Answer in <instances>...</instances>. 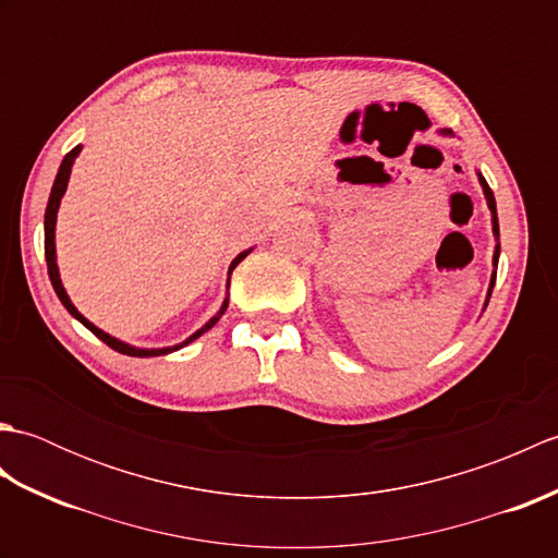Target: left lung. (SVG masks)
Returning a JSON list of instances; mask_svg holds the SVG:
<instances>
[{
  "label": "left lung",
  "mask_w": 558,
  "mask_h": 558,
  "mask_svg": "<svg viewBox=\"0 0 558 558\" xmlns=\"http://www.w3.org/2000/svg\"><path fill=\"white\" fill-rule=\"evenodd\" d=\"M441 134H453L450 132V129H441ZM477 177H480V184H482V192H484V198H487V206H489V210H492V230H494V236L496 240H499V218H496V201H494V192L489 189V184H487V180H484V177L477 172ZM499 254H501V246L496 244V248H494V272H492V280H489V292H487V302H484V306L489 304V298H492V290H494V282H496V266H499Z\"/></svg>",
  "instance_id": "8db88e82"
}]
</instances>
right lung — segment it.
<instances>
[{
  "mask_svg": "<svg viewBox=\"0 0 558 558\" xmlns=\"http://www.w3.org/2000/svg\"><path fill=\"white\" fill-rule=\"evenodd\" d=\"M81 153V146H76V148H71L66 156H64V160H62V165H59V172H57V177H54V184H52V192H50V201H47V208H45V260H47V272H50V280H52V288H54V292H57V298H59V302H62L64 306H66V312L76 318V322H81L83 326H86L93 336H98L105 345H110L112 350H117V352H122V354H129V357H160V354H168V352H174V350H180V348H184V345H189V342H194L198 336H204L206 330H210L213 326H216L218 322H220V316L225 314V310H228V298H225V302H222V306H220V312L210 318V322L206 324V326H201L194 336H189L184 342H180V345H172V348H156V350H146V348H134V345H129V342H122V340H117V338H112L110 333H105V330H100L98 326H93L86 316H83L74 304H71V300H69V294H66V290H64V286H62V278H59V268H57V248H54V225H57V210H59V204H62V196H64V192H66V184H69V174H71V165H74V160H76V156ZM248 254H252V248H246V252H242L240 256H236L232 264H230V272L234 270V266L240 264L242 258H246ZM228 286H230V280H228Z\"/></svg>",
  "mask_w": 558,
  "mask_h": 558,
  "instance_id": "1",
  "label": "right lung"
}]
</instances>
